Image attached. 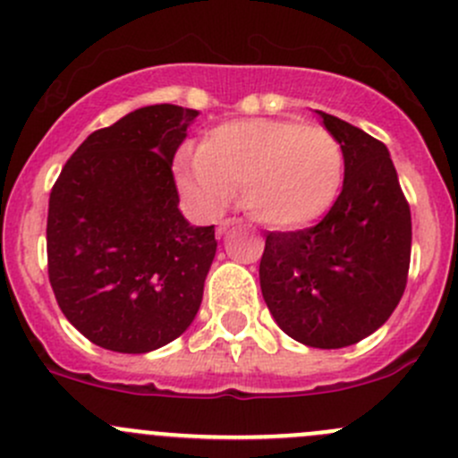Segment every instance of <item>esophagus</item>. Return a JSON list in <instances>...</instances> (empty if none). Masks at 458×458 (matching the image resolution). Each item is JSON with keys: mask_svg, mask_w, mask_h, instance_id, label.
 Wrapping results in <instances>:
<instances>
[{"mask_svg": "<svg viewBox=\"0 0 458 458\" xmlns=\"http://www.w3.org/2000/svg\"><path fill=\"white\" fill-rule=\"evenodd\" d=\"M239 224V219H224V221H219V225H216V237H221V234H225V230L228 228H233V225H237Z\"/></svg>", "mask_w": 458, "mask_h": 458, "instance_id": "34e87169", "label": "esophagus"}]
</instances>
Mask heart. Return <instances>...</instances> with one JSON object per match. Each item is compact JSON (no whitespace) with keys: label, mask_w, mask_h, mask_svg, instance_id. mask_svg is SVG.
I'll list each match as a JSON object with an SVG mask.
<instances>
[{"label":"heart","mask_w":458,"mask_h":458,"mask_svg":"<svg viewBox=\"0 0 458 458\" xmlns=\"http://www.w3.org/2000/svg\"><path fill=\"white\" fill-rule=\"evenodd\" d=\"M174 182L183 201L216 216L242 188L243 208L263 225L306 228L326 215L344 183V150L323 126L242 119L212 128L197 155L182 152Z\"/></svg>","instance_id":"1"}]
</instances>
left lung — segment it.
Listing matches in <instances>:
<instances>
[{"mask_svg": "<svg viewBox=\"0 0 458 458\" xmlns=\"http://www.w3.org/2000/svg\"><path fill=\"white\" fill-rule=\"evenodd\" d=\"M315 113L344 150V188L312 228L266 234L259 281L285 335L335 350L370 336L399 306L412 219L387 148L335 114Z\"/></svg>", "mask_w": 458, "mask_h": 458, "instance_id": "1", "label": "left lung"}]
</instances>
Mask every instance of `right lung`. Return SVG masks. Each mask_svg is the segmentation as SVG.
Wrapping results in <instances>:
<instances>
[{
    "label": "right lung",
    "instance_id": "add662e5",
    "mask_svg": "<svg viewBox=\"0 0 458 458\" xmlns=\"http://www.w3.org/2000/svg\"><path fill=\"white\" fill-rule=\"evenodd\" d=\"M199 110L143 106L86 137L48 201V276L68 321L99 348L143 354L199 312L215 225L179 210L173 159Z\"/></svg>",
    "mask_w": 458,
    "mask_h": 458
}]
</instances>
